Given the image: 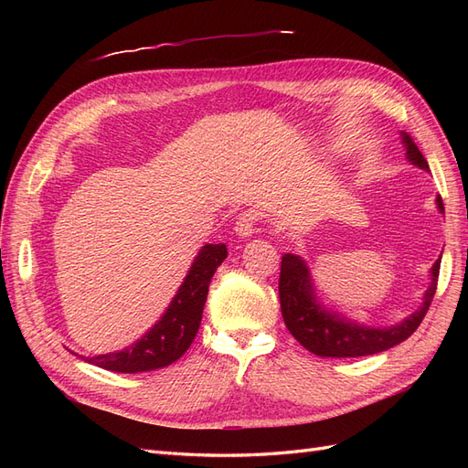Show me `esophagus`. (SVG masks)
Returning <instances> with one entry per match:
<instances>
[{
    "label": "esophagus",
    "instance_id": "34e87169",
    "mask_svg": "<svg viewBox=\"0 0 468 468\" xmlns=\"http://www.w3.org/2000/svg\"><path fill=\"white\" fill-rule=\"evenodd\" d=\"M256 224H258V215H256V212L246 210V212H242V215H239V217L236 218L234 230H236L238 236L248 238V236H251L253 232H256Z\"/></svg>",
    "mask_w": 468,
    "mask_h": 468
}]
</instances>
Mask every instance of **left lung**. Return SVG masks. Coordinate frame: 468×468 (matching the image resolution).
Returning a JSON list of instances; mask_svg holds the SVG:
<instances>
[{
  "label": "left lung",
  "mask_w": 468,
  "mask_h": 468,
  "mask_svg": "<svg viewBox=\"0 0 468 468\" xmlns=\"http://www.w3.org/2000/svg\"><path fill=\"white\" fill-rule=\"evenodd\" d=\"M402 143L406 146L408 160L421 169H430L423 154L418 150L416 143L408 133H402ZM437 207L443 212L441 197H437ZM439 265L441 258L431 267V285L423 296V304L412 316H408L402 324H396L392 328H369V325L351 324L344 318L322 310L313 294L310 275L306 263L285 253L281 260V275H279V301L281 314L292 337L310 353L320 357H363L373 353L387 351L394 346L402 344L404 339L412 335L423 316L428 314L431 306L433 294L437 289Z\"/></svg>",
  "instance_id": "1"
}]
</instances>
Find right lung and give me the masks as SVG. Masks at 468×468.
Segmentation results:
<instances>
[{
	"instance_id": "right-lung-1",
	"label": "right lung",
	"mask_w": 468,
	"mask_h": 468,
	"mask_svg": "<svg viewBox=\"0 0 468 468\" xmlns=\"http://www.w3.org/2000/svg\"><path fill=\"white\" fill-rule=\"evenodd\" d=\"M226 256L229 251L224 244H207L191 265L167 313L143 339L122 351L86 357V361L112 373L155 371L177 361L199 332L210 279Z\"/></svg>"
}]
</instances>
